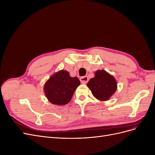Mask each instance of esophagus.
Returning a JSON list of instances; mask_svg holds the SVG:
<instances>
[{
  "label": "esophagus",
  "instance_id": "1",
  "mask_svg": "<svg viewBox=\"0 0 155 155\" xmlns=\"http://www.w3.org/2000/svg\"><path fill=\"white\" fill-rule=\"evenodd\" d=\"M88 81V78L87 76H83L80 78V81L83 84H86Z\"/></svg>",
  "mask_w": 155,
  "mask_h": 155
}]
</instances>
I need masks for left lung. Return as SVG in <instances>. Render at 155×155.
Segmentation results:
<instances>
[{"label": "left lung", "instance_id": "8db88e82", "mask_svg": "<svg viewBox=\"0 0 155 155\" xmlns=\"http://www.w3.org/2000/svg\"><path fill=\"white\" fill-rule=\"evenodd\" d=\"M92 94L97 100L106 101L115 92L117 83L114 78L104 70H97L94 78H91L87 83Z\"/></svg>", "mask_w": 155, "mask_h": 155}]
</instances>
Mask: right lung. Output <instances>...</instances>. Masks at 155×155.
<instances>
[{
  "instance_id": "obj_1",
  "label": "right lung",
  "mask_w": 155,
  "mask_h": 155,
  "mask_svg": "<svg viewBox=\"0 0 155 155\" xmlns=\"http://www.w3.org/2000/svg\"><path fill=\"white\" fill-rule=\"evenodd\" d=\"M80 85L76 77L72 78L66 70H60L46 82L44 90L46 97L51 104L66 105L71 100L74 91Z\"/></svg>"
}]
</instances>
